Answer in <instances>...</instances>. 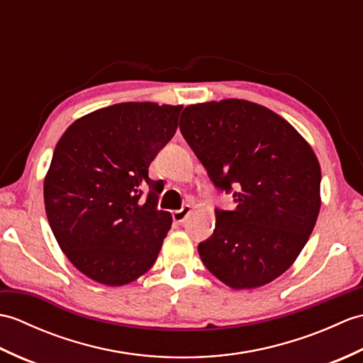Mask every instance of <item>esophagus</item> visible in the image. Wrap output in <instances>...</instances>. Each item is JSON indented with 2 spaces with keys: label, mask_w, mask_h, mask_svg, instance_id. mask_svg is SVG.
Returning <instances> with one entry per match:
<instances>
[{
  "label": "esophagus",
  "mask_w": 363,
  "mask_h": 363,
  "mask_svg": "<svg viewBox=\"0 0 363 363\" xmlns=\"http://www.w3.org/2000/svg\"><path fill=\"white\" fill-rule=\"evenodd\" d=\"M190 211H191V207L187 204V206H184L182 209H179V211H174V212L172 213V217H173V220H174L176 223H182L184 220H186V218L189 217Z\"/></svg>",
  "instance_id": "esophagus-1"
}]
</instances>
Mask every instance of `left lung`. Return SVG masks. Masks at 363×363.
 I'll list each match as a JSON object with an SVG mask.
<instances>
[{"instance_id": "left-lung-1", "label": "left lung", "mask_w": 363, "mask_h": 363, "mask_svg": "<svg viewBox=\"0 0 363 363\" xmlns=\"http://www.w3.org/2000/svg\"><path fill=\"white\" fill-rule=\"evenodd\" d=\"M181 134L235 209H215L198 245L209 272L230 289L262 287L291 267L318 218L321 168L289 121L245 99L184 109Z\"/></svg>"}]
</instances>
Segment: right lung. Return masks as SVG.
I'll return each instance as SVG.
<instances>
[{
    "mask_svg": "<svg viewBox=\"0 0 363 363\" xmlns=\"http://www.w3.org/2000/svg\"><path fill=\"white\" fill-rule=\"evenodd\" d=\"M181 111L113 104L76 120L57 142L43 184L46 217L60 250L90 279L117 287L156 262L172 213L157 209L148 168L174 135Z\"/></svg>",
    "mask_w": 363,
    "mask_h": 363,
    "instance_id": "1",
    "label": "right lung"
}]
</instances>
